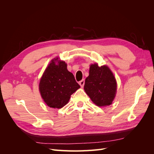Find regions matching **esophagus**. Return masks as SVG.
<instances>
[{"instance_id": "obj_1", "label": "esophagus", "mask_w": 154, "mask_h": 154, "mask_svg": "<svg viewBox=\"0 0 154 154\" xmlns=\"http://www.w3.org/2000/svg\"><path fill=\"white\" fill-rule=\"evenodd\" d=\"M79 84H80V85L83 87V86H84V84H85V80L84 79H83V80H82L80 82H79Z\"/></svg>"}]
</instances>
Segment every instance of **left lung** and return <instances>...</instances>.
<instances>
[{
	"label": "left lung",
	"instance_id": "obj_1",
	"mask_svg": "<svg viewBox=\"0 0 154 154\" xmlns=\"http://www.w3.org/2000/svg\"><path fill=\"white\" fill-rule=\"evenodd\" d=\"M84 90L95 105L105 106L112 103L117 90V83L108 67H99L96 63L91 65L89 75L85 79Z\"/></svg>",
	"mask_w": 154,
	"mask_h": 154
}]
</instances>
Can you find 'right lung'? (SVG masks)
<instances>
[{"instance_id":"obj_1","label":"right lung","mask_w":154,"mask_h":154,"mask_svg":"<svg viewBox=\"0 0 154 154\" xmlns=\"http://www.w3.org/2000/svg\"><path fill=\"white\" fill-rule=\"evenodd\" d=\"M67 63L58 58L51 60L42 76L39 91L45 103L51 108L66 105L71 96L80 86L67 69Z\"/></svg>"}]
</instances>
